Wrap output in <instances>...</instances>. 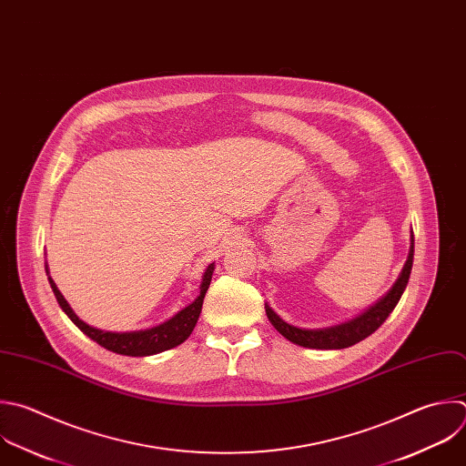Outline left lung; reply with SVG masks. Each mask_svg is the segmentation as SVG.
Segmentation results:
<instances>
[{
	"label": "left lung",
	"mask_w": 466,
	"mask_h": 466,
	"mask_svg": "<svg viewBox=\"0 0 466 466\" xmlns=\"http://www.w3.org/2000/svg\"><path fill=\"white\" fill-rule=\"evenodd\" d=\"M411 265H413V230L410 232V252H408V259L397 278V281L393 283V287L380 298L377 299L373 305H370L364 313H360L359 317L337 324V326H329V328H319V329H305V328H296L289 322H285L279 315H276L274 309L265 303V313L268 322L274 326V329L283 335L289 342L301 346V348H309V350H344L350 346H355L357 342L368 339L371 333H375L390 317V313L395 309V305L399 303L408 279H410V272H411Z\"/></svg>",
	"instance_id": "left-lung-1"
}]
</instances>
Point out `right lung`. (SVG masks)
Listing matches in <instances>:
<instances>
[{
	"mask_svg": "<svg viewBox=\"0 0 466 466\" xmlns=\"http://www.w3.org/2000/svg\"><path fill=\"white\" fill-rule=\"evenodd\" d=\"M214 268H216L214 263H210L205 268L203 279L199 285V296L190 305L181 309V311L177 315H174L170 320L155 326V328L122 333V331H104V329L93 328V326L86 324L82 319H78V315L73 311V307L67 303L64 294L58 290L55 279L49 276V265L46 263V272H47L51 289L56 296V301L60 303L62 311L71 319V322L84 335H87L91 340H95L98 346H102L113 353H118V355H126V357H149V355H157V353H163L167 350H172V348L183 344L192 335V331L198 324L205 294L212 281Z\"/></svg>",
	"mask_w": 466,
	"mask_h": 466,
	"instance_id": "add662e5",
	"label": "right lung"
}]
</instances>
